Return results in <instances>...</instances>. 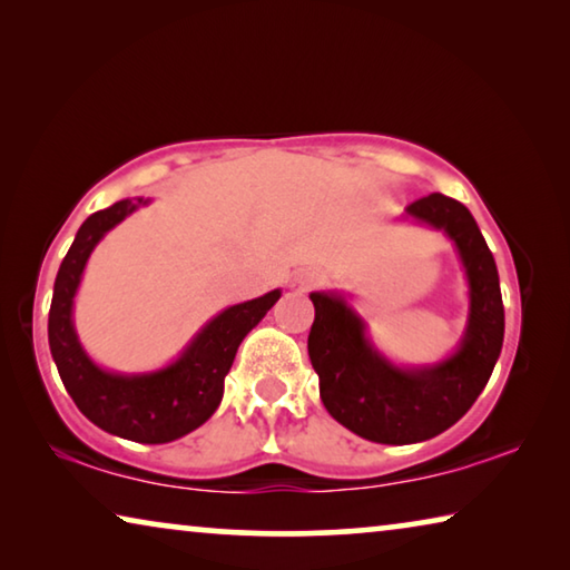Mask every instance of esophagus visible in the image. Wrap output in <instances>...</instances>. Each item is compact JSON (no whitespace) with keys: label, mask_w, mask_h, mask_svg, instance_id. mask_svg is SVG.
Wrapping results in <instances>:
<instances>
[{"label":"esophagus","mask_w":570,"mask_h":570,"mask_svg":"<svg viewBox=\"0 0 570 570\" xmlns=\"http://www.w3.org/2000/svg\"><path fill=\"white\" fill-rule=\"evenodd\" d=\"M322 278V274L320 271H314V268H302L299 274H296V284H299L302 288H309V286H314Z\"/></svg>","instance_id":"34e87169"}]
</instances>
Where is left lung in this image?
Listing matches in <instances>:
<instances>
[{
    "label": "left lung",
    "mask_w": 570,
    "mask_h": 570,
    "mask_svg": "<svg viewBox=\"0 0 570 570\" xmlns=\"http://www.w3.org/2000/svg\"><path fill=\"white\" fill-rule=\"evenodd\" d=\"M403 220L454 243L469 284L466 330L459 347L433 365L401 367L367 337V324L345 294L312 292L309 360L334 421L375 444H419L444 433L480 399L504 337L500 276L480 225L441 193L411 203Z\"/></svg>",
    "instance_id": "1"
}]
</instances>
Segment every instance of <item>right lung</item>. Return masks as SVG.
<instances>
[{
    "instance_id": "add662e5",
    "label": "right lung",
    "mask_w": 570,
    "mask_h": 570,
    "mask_svg": "<svg viewBox=\"0 0 570 570\" xmlns=\"http://www.w3.org/2000/svg\"><path fill=\"white\" fill-rule=\"evenodd\" d=\"M147 203L144 197H126L80 225L56 276L48 340L62 385L90 423L139 444H167L203 426L218 409L238 345L278 302L282 288L215 314L175 363L151 373L126 375L96 365L78 340L73 299L94 248L126 215Z\"/></svg>"
}]
</instances>
